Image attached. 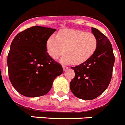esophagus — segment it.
<instances>
[{
  "instance_id": "esophagus-1",
  "label": "esophagus",
  "mask_w": 125,
  "mask_h": 125,
  "mask_svg": "<svg viewBox=\"0 0 125 125\" xmlns=\"http://www.w3.org/2000/svg\"><path fill=\"white\" fill-rule=\"evenodd\" d=\"M68 69V67H67V66H63V70L65 72V71H66V70Z\"/></svg>"
}]
</instances>
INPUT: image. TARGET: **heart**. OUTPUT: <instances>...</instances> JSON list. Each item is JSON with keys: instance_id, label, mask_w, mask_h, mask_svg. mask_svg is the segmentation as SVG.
Listing matches in <instances>:
<instances>
[{"instance_id": "heart-1", "label": "heart", "mask_w": 125, "mask_h": 125, "mask_svg": "<svg viewBox=\"0 0 125 125\" xmlns=\"http://www.w3.org/2000/svg\"><path fill=\"white\" fill-rule=\"evenodd\" d=\"M97 39L91 32L77 30H65L58 34L49 37L46 49L49 55L57 59L65 52L60 59L63 63L80 64L89 60L95 52Z\"/></svg>"}]
</instances>
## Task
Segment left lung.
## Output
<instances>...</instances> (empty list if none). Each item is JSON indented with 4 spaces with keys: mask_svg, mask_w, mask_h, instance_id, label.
I'll use <instances>...</instances> for the list:
<instances>
[{
    "mask_svg": "<svg viewBox=\"0 0 125 125\" xmlns=\"http://www.w3.org/2000/svg\"><path fill=\"white\" fill-rule=\"evenodd\" d=\"M97 39V47L91 58L75 67V77L70 82V89L75 97L92 100L101 95L109 85L115 56L111 42L98 29L92 28Z\"/></svg>",
    "mask_w": 125,
    "mask_h": 125,
    "instance_id": "obj_1",
    "label": "left lung"
}]
</instances>
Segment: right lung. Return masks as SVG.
Returning <instances> with one entry per match:
<instances>
[{"instance_id":"right-lung-1","label":"right lung","mask_w":125,"mask_h":125,"mask_svg":"<svg viewBox=\"0 0 125 125\" xmlns=\"http://www.w3.org/2000/svg\"><path fill=\"white\" fill-rule=\"evenodd\" d=\"M56 30L35 26L18 33L8 55V76L18 93L28 97L48 93L54 79L62 74V66L46 49L49 37Z\"/></svg>"}]
</instances>
